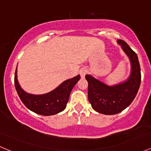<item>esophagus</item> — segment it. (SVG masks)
<instances>
[{
    "mask_svg": "<svg viewBox=\"0 0 151 151\" xmlns=\"http://www.w3.org/2000/svg\"><path fill=\"white\" fill-rule=\"evenodd\" d=\"M88 71L86 68H82V69L80 71V77H81V78H85V75L88 74Z\"/></svg>",
    "mask_w": 151,
    "mask_h": 151,
    "instance_id": "obj_1",
    "label": "esophagus"
}]
</instances>
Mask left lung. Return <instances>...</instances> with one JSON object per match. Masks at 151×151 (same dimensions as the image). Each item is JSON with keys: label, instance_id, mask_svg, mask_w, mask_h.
<instances>
[{"label": "left lung", "instance_id": "left-lung-1", "mask_svg": "<svg viewBox=\"0 0 151 151\" xmlns=\"http://www.w3.org/2000/svg\"><path fill=\"white\" fill-rule=\"evenodd\" d=\"M118 43L131 62V74L127 80L109 86L90 74L85 75L88 83L89 102L94 110L104 115L122 112L134 99L140 86L141 71L137 55L124 41L118 39Z\"/></svg>", "mask_w": 151, "mask_h": 151}]
</instances>
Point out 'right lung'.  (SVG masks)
<instances>
[{"instance_id":"obj_1","label":"right lung","mask_w":151,"mask_h":151,"mask_svg":"<svg viewBox=\"0 0 151 151\" xmlns=\"http://www.w3.org/2000/svg\"><path fill=\"white\" fill-rule=\"evenodd\" d=\"M80 79V76L77 75L62 83L51 92L42 95H33L22 89L18 83L16 68L14 85L18 96L27 108L39 115L49 116L64 110L68 101L70 93Z\"/></svg>"}]
</instances>
